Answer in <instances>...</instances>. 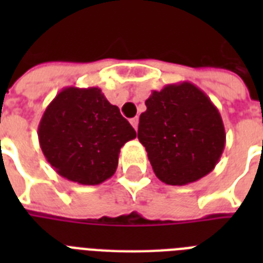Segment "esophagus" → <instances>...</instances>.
I'll use <instances>...</instances> for the list:
<instances>
[{"instance_id": "obj_1", "label": "esophagus", "mask_w": 263, "mask_h": 263, "mask_svg": "<svg viewBox=\"0 0 263 263\" xmlns=\"http://www.w3.org/2000/svg\"><path fill=\"white\" fill-rule=\"evenodd\" d=\"M131 124H132V127L135 128V129H138V125H139V119H138V117H134V119H131Z\"/></svg>"}]
</instances>
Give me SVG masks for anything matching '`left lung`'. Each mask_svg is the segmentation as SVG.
Listing matches in <instances>:
<instances>
[{
    "label": "left lung",
    "instance_id": "8db88e82",
    "mask_svg": "<svg viewBox=\"0 0 263 263\" xmlns=\"http://www.w3.org/2000/svg\"><path fill=\"white\" fill-rule=\"evenodd\" d=\"M144 103L138 139L162 183H194L216 168L227 135L220 111L203 91L190 82L168 84Z\"/></svg>",
    "mask_w": 263,
    "mask_h": 263
}]
</instances>
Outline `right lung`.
Wrapping results in <instances>:
<instances>
[{
	"label": "right lung",
	"mask_w": 263,
	"mask_h": 263,
	"mask_svg": "<svg viewBox=\"0 0 263 263\" xmlns=\"http://www.w3.org/2000/svg\"><path fill=\"white\" fill-rule=\"evenodd\" d=\"M136 132L98 87H65L47 105L38 139L47 162L60 176L98 185L115 175L120 148Z\"/></svg>",
	"instance_id": "add662e5"
}]
</instances>
